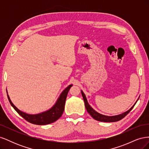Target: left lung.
Instances as JSON below:
<instances>
[{
  "instance_id": "8db88e82",
  "label": "left lung",
  "mask_w": 149,
  "mask_h": 149,
  "mask_svg": "<svg viewBox=\"0 0 149 149\" xmlns=\"http://www.w3.org/2000/svg\"><path fill=\"white\" fill-rule=\"evenodd\" d=\"M81 94H82V96L83 97V100L84 101V104H85V107H86V109L88 113L92 116V118L94 119H96L98 121H101V122H106V123H111V122H116V121H119L120 120H121L122 119H123L124 118L127 116L129 113V112L132 109V108L134 107V106L136 104V102L135 103V104L130 108V109L127 111V112H124V113L118 115V116H106L104 115H102L100 113H98L96 111H94L93 108L89 106V104H88L87 100H86V97L84 94L83 93V92L81 91Z\"/></svg>"
}]
</instances>
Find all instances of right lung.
Returning a JSON list of instances; mask_svg holds the SVG:
<instances>
[{"instance_id": "add662e5", "label": "right lung", "mask_w": 149, "mask_h": 149, "mask_svg": "<svg viewBox=\"0 0 149 149\" xmlns=\"http://www.w3.org/2000/svg\"><path fill=\"white\" fill-rule=\"evenodd\" d=\"M72 84L70 85L68 87H67L64 91H63L60 97L58 98L57 102L52 109L48 110L47 112H44L43 113L36 115H30L20 111L13 105V104L11 102L10 97L8 96V94L7 97L8 101H9L11 106L13 107V109L17 112L18 114L20 115L22 118L25 119L26 121H28L29 123L33 124L46 125L55 122L60 118L63 113L67 94Z\"/></svg>"}]
</instances>
